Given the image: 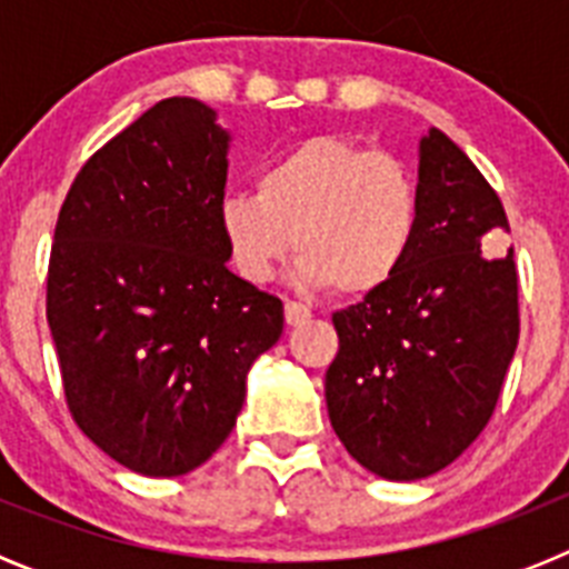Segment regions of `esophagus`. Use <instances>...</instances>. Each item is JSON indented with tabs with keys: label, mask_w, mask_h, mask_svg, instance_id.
Instances as JSON below:
<instances>
[{
	"label": "esophagus",
	"mask_w": 569,
	"mask_h": 569,
	"mask_svg": "<svg viewBox=\"0 0 569 569\" xmlns=\"http://www.w3.org/2000/svg\"><path fill=\"white\" fill-rule=\"evenodd\" d=\"M308 319L310 310L305 308V305H299V301H284V321H288L290 328H299V325H305Z\"/></svg>",
	"instance_id": "obj_1"
}]
</instances>
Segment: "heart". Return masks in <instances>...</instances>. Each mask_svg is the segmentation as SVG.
Returning <instances> with one entry per match:
<instances>
[{
	"label": "heart",
	"instance_id": "b5f03b06",
	"mask_svg": "<svg viewBox=\"0 0 569 569\" xmlns=\"http://www.w3.org/2000/svg\"><path fill=\"white\" fill-rule=\"evenodd\" d=\"M421 196L399 156L345 136H310L281 150L259 173L256 193L219 204L230 268L268 284L299 250L301 288L370 296L387 288L419 239Z\"/></svg>",
	"mask_w": 569,
	"mask_h": 569
}]
</instances>
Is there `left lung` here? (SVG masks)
Here are the masks:
<instances>
[{"mask_svg":"<svg viewBox=\"0 0 569 569\" xmlns=\"http://www.w3.org/2000/svg\"><path fill=\"white\" fill-rule=\"evenodd\" d=\"M421 224L387 288L336 310L339 353L325 376L347 453L390 481L427 479L490 421L519 345V273L485 256L510 233L499 193L441 130L419 144Z\"/></svg>","mask_w":569,"mask_h":569,"instance_id":"obj_1","label":"left lung"}]
</instances>
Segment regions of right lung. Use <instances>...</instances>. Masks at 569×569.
Returning a JSON list of instances; mask_svg holds the SVG:
<instances>
[{
	"instance_id": "obj_1",
	"label": "right lung",
	"mask_w": 569,
	"mask_h": 569,
	"mask_svg": "<svg viewBox=\"0 0 569 569\" xmlns=\"http://www.w3.org/2000/svg\"><path fill=\"white\" fill-rule=\"evenodd\" d=\"M228 130L199 99L156 102L90 156L64 196L48 325L64 401L122 467L184 476L222 447L281 299L228 270Z\"/></svg>"
}]
</instances>
